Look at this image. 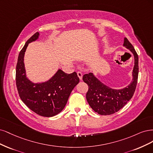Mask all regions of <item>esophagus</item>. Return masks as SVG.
I'll use <instances>...</instances> for the list:
<instances>
[{"mask_svg": "<svg viewBox=\"0 0 153 153\" xmlns=\"http://www.w3.org/2000/svg\"><path fill=\"white\" fill-rule=\"evenodd\" d=\"M77 76L79 77V79L82 80V74L81 72H77Z\"/></svg>", "mask_w": 153, "mask_h": 153, "instance_id": "obj_1", "label": "esophagus"}]
</instances>
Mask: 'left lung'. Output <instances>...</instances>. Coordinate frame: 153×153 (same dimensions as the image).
I'll return each mask as SVG.
<instances>
[{
	"instance_id": "left-lung-1",
	"label": "left lung",
	"mask_w": 153,
	"mask_h": 153,
	"mask_svg": "<svg viewBox=\"0 0 153 153\" xmlns=\"http://www.w3.org/2000/svg\"><path fill=\"white\" fill-rule=\"evenodd\" d=\"M123 46L129 50L134 56L132 81L127 86L121 89L112 88L98 79L93 72L82 77L84 82L88 85L86 100L91 109L98 114H114L124 107L134 95L139 74V57L134 46L126 37Z\"/></svg>"
}]
</instances>
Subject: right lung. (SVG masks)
I'll return each mask as SVG.
<instances>
[{
	"label": "right lung",
	"instance_id": "1",
	"mask_svg": "<svg viewBox=\"0 0 153 153\" xmlns=\"http://www.w3.org/2000/svg\"><path fill=\"white\" fill-rule=\"evenodd\" d=\"M39 37L36 32L26 42L18 58L16 82L19 97L29 109L44 117H52L65 107L72 91L79 82L76 72L66 74L58 68L50 79L33 82L27 77L24 56L28 44Z\"/></svg>",
	"mask_w": 153,
	"mask_h": 153
}]
</instances>
